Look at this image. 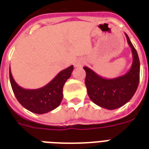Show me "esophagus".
I'll use <instances>...</instances> for the list:
<instances>
[{
  "label": "esophagus",
  "mask_w": 149,
  "mask_h": 149,
  "mask_svg": "<svg viewBox=\"0 0 149 149\" xmlns=\"http://www.w3.org/2000/svg\"><path fill=\"white\" fill-rule=\"evenodd\" d=\"M84 65V61L81 60H77V61H75L74 65L75 67H81Z\"/></svg>",
  "instance_id": "obj_1"
}]
</instances>
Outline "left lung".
<instances>
[{
	"label": "left lung",
	"mask_w": 149,
	"mask_h": 149,
	"mask_svg": "<svg viewBox=\"0 0 149 149\" xmlns=\"http://www.w3.org/2000/svg\"><path fill=\"white\" fill-rule=\"evenodd\" d=\"M128 44L132 50L133 63L130 69L120 77L107 79L98 75L88 67L86 72L85 85L89 98L96 105L108 110L121 107L132 99L140 80V61L136 49L125 34Z\"/></svg>",
	"instance_id": "8db88e82"
}]
</instances>
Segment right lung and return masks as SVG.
<instances>
[{
    "mask_svg": "<svg viewBox=\"0 0 149 149\" xmlns=\"http://www.w3.org/2000/svg\"><path fill=\"white\" fill-rule=\"evenodd\" d=\"M73 65L61 71L49 84L38 89H25L19 86L13 77L9 67L10 83L15 96L24 108L42 114L54 110L63 98V86L71 77Z\"/></svg>",
    "mask_w": 149,
    "mask_h": 149,
    "instance_id": "right-lung-1",
    "label": "right lung"
}]
</instances>
